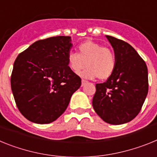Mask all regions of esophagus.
Returning a JSON list of instances; mask_svg holds the SVG:
<instances>
[{"label":"esophagus","instance_id":"34e87169","mask_svg":"<svg viewBox=\"0 0 157 157\" xmlns=\"http://www.w3.org/2000/svg\"><path fill=\"white\" fill-rule=\"evenodd\" d=\"M87 83H88V81H87L86 80H84V79H82V80H81V86H84V85H85Z\"/></svg>","mask_w":157,"mask_h":157}]
</instances>
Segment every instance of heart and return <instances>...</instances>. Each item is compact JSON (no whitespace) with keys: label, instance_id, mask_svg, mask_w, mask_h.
Here are the masks:
<instances>
[{"label":"heart","instance_id":"b5f03b06","mask_svg":"<svg viewBox=\"0 0 157 157\" xmlns=\"http://www.w3.org/2000/svg\"><path fill=\"white\" fill-rule=\"evenodd\" d=\"M78 53L69 52L67 65L73 73H79L87 68L80 75L84 77L107 80L116 69L117 58L114 50L93 41H85L77 46Z\"/></svg>","mask_w":157,"mask_h":157}]
</instances>
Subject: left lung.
I'll return each mask as SVG.
<instances>
[{"label": "left lung", "mask_w": 157, "mask_h": 157, "mask_svg": "<svg viewBox=\"0 0 157 157\" xmlns=\"http://www.w3.org/2000/svg\"><path fill=\"white\" fill-rule=\"evenodd\" d=\"M106 37L116 54V69L106 82L95 84L92 106L104 122L120 125L130 122L141 110L148 94V69L129 43Z\"/></svg>", "instance_id": "8db88e82"}]
</instances>
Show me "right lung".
Masks as SVG:
<instances>
[{"label": "right lung", "mask_w": 157, "mask_h": 157, "mask_svg": "<svg viewBox=\"0 0 157 157\" xmlns=\"http://www.w3.org/2000/svg\"><path fill=\"white\" fill-rule=\"evenodd\" d=\"M70 36L36 41L13 65L11 88L19 111L29 121L46 124L66 110L81 79L67 65Z\"/></svg>", "instance_id": "add662e5"}]
</instances>
